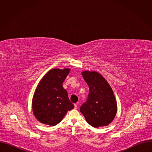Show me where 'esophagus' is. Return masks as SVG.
Instances as JSON below:
<instances>
[{
    "instance_id": "34e87169",
    "label": "esophagus",
    "mask_w": 152,
    "mask_h": 152,
    "mask_svg": "<svg viewBox=\"0 0 152 152\" xmlns=\"http://www.w3.org/2000/svg\"><path fill=\"white\" fill-rule=\"evenodd\" d=\"M77 104H75V109H77Z\"/></svg>"
}]
</instances>
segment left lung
Returning <instances> with one entry per match:
<instances>
[{"label": "left lung", "mask_w": 152, "mask_h": 152, "mask_svg": "<svg viewBox=\"0 0 152 152\" xmlns=\"http://www.w3.org/2000/svg\"><path fill=\"white\" fill-rule=\"evenodd\" d=\"M82 75L90 91L87 100L80 107V113L94 127L108 125L117 111V102L111 86L97 72L84 71Z\"/></svg>", "instance_id": "8db88e82"}]
</instances>
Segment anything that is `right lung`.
<instances>
[{"label":"right lung","instance_id":"add662e5","mask_svg":"<svg viewBox=\"0 0 152 152\" xmlns=\"http://www.w3.org/2000/svg\"><path fill=\"white\" fill-rule=\"evenodd\" d=\"M70 71V69H52L39 82L32 99V110L40 123L55 126L74 108L62 86Z\"/></svg>","mask_w":152,"mask_h":152}]
</instances>
